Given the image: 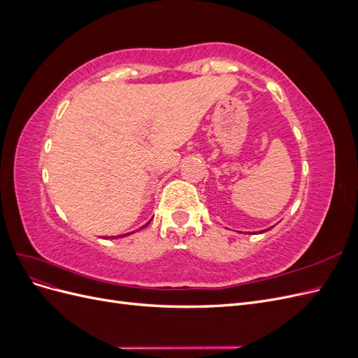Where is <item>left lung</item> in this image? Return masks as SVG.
I'll return each mask as SVG.
<instances>
[{
  "label": "left lung",
  "instance_id": "obj_1",
  "mask_svg": "<svg viewBox=\"0 0 358 358\" xmlns=\"http://www.w3.org/2000/svg\"><path fill=\"white\" fill-rule=\"evenodd\" d=\"M268 230V229H267ZM267 230H262V231H259V233H264V231H267Z\"/></svg>",
  "mask_w": 358,
  "mask_h": 358
}]
</instances>
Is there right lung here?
Returning <instances> with one entry per match:
<instances>
[{
    "mask_svg": "<svg viewBox=\"0 0 358 358\" xmlns=\"http://www.w3.org/2000/svg\"><path fill=\"white\" fill-rule=\"evenodd\" d=\"M149 224V222H148ZM146 224V225H148ZM146 225H143V227H146ZM134 231H131V233H127V234H119V236H112V237H109V239H119V237H125V236H129V234H133ZM104 239H106V237H104Z\"/></svg>",
    "mask_w": 358,
    "mask_h": 358,
    "instance_id": "right-lung-1",
    "label": "right lung"
}]
</instances>
